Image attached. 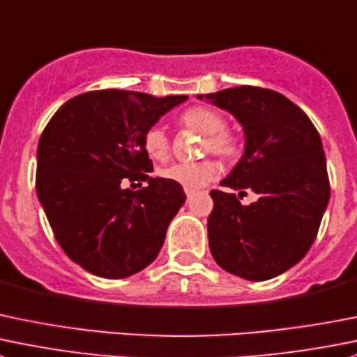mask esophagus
<instances>
[{
	"instance_id": "obj_1",
	"label": "esophagus",
	"mask_w": 357,
	"mask_h": 357,
	"mask_svg": "<svg viewBox=\"0 0 357 357\" xmlns=\"http://www.w3.org/2000/svg\"><path fill=\"white\" fill-rule=\"evenodd\" d=\"M192 195H193V192H190V190H186V199H192Z\"/></svg>"
}]
</instances>
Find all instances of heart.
Wrapping results in <instances>:
<instances>
[{
	"mask_svg": "<svg viewBox=\"0 0 357 357\" xmlns=\"http://www.w3.org/2000/svg\"><path fill=\"white\" fill-rule=\"evenodd\" d=\"M181 126L202 134L206 141L202 143L204 153H213L223 160L230 162L241 155V141L235 134L227 130V120L216 109L209 106H195L179 116ZM144 151L155 160H164L169 155V137L162 127L153 126L143 136ZM218 176L214 162H178L160 171V178L176 183L185 190H199Z\"/></svg>",
	"mask_w": 357,
	"mask_h": 357,
	"instance_id": "b5f03b06",
	"label": "heart"
}]
</instances>
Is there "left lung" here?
Masks as SVG:
<instances>
[{
    "mask_svg": "<svg viewBox=\"0 0 357 357\" xmlns=\"http://www.w3.org/2000/svg\"><path fill=\"white\" fill-rule=\"evenodd\" d=\"M202 98L244 129V155L221 186L259 195L242 206L235 193L211 192V255L230 274L266 281L296 265L316 241L330 200L321 136L295 102L271 89L242 85Z\"/></svg>",
    "mask_w": 357,
    "mask_h": 357,
    "instance_id": "1",
    "label": "left lung"
}]
</instances>
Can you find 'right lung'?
I'll return each instance as SVG.
<instances>
[{
    "mask_svg": "<svg viewBox=\"0 0 357 357\" xmlns=\"http://www.w3.org/2000/svg\"><path fill=\"white\" fill-rule=\"evenodd\" d=\"M188 96L92 91L69 99L38 143L36 193L59 245L91 274L123 279L158 256L186 195L150 178L143 136ZM148 181L137 192L130 181Z\"/></svg>",
    "mask_w": 357,
    "mask_h": 357,
    "instance_id": "1",
    "label": "right lung"
}]
</instances>
